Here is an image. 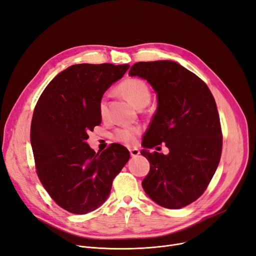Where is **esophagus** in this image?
<instances>
[{
  "label": "esophagus",
  "mask_w": 256,
  "mask_h": 256,
  "mask_svg": "<svg viewBox=\"0 0 256 256\" xmlns=\"http://www.w3.org/2000/svg\"><path fill=\"white\" fill-rule=\"evenodd\" d=\"M130 156H132V158L137 156L140 154V152H139L137 148H132V150H130Z\"/></svg>",
  "instance_id": "1"
}]
</instances>
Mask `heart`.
Here are the masks:
<instances>
[{
    "label": "heart",
    "mask_w": 256,
    "mask_h": 256,
    "mask_svg": "<svg viewBox=\"0 0 256 256\" xmlns=\"http://www.w3.org/2000/svg\"><path fill=\"white\" fill-rule=\"evenodd\" d=\"M118 91L138 108L145 106L150 102L152 98L150 86L147 85L145 80L139 78H130L124 80V82L118 86ZM98 110L100 117L106 118L108 113V106L106 98H102L100 100ZM141 132L142 128L139 126H122L114 130L112 138L116 142L124 144L126 146H132L136 143Z\"/></svg>",
    "instance_id": "heart-1"
}]
</instances>
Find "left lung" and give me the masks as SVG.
Returning a JSON list of instances; mask_svg holds the SVG:
<instances>
[{
  "instance_id": "1",
  "label": "left lung",
  "mask_w": 256,
  "mask_h": 256,
  "mask_svg": "<svg viewBox=\"0 0 256 256\" xmlns=\"http://www.w3.org/2000/svg\"><path fill=\"white\" fill-rule=\"evenodd\" d=\"M128 74L147 80L158 93V110L143 147L166 143L169 148L167 156L141 152L150 163L142 186L160 206L182 208L204 193L220 162L216 102L204 80L176 62H138Z\"/></svg>"
}]
</instances>
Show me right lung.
I'll return each mask as SVG.
<instances>
[{
  "label": "right lung",
  "mask_w": 256,
  "mask_h": 256,
  "mask_svg": "<svg viewBox=\"0 0 256 256\" xmlns=\"http://www.w3.org/2000/svg\"><path fill=\"white\" fill-rule=\"evenodd\" d=\"M128 67L70 66L50 80L35 106L30 139L36 173L50 198L67 212L83 214L102 206L130 160L120 144L96 154L87 143L89 132L102 122L104 92Z\"/></svg>",
  "instance_id": "obj_1"
}]
</instances>
